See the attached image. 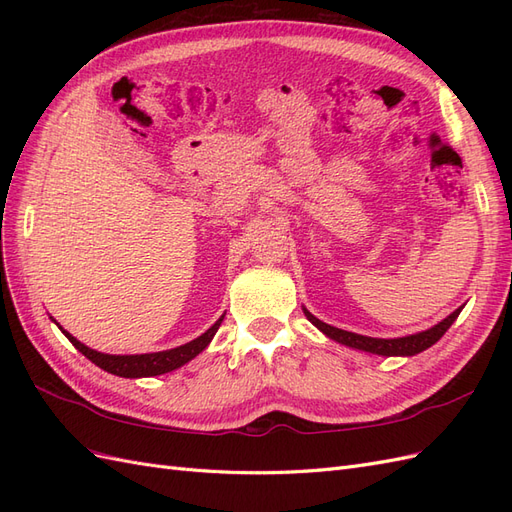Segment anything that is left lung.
I'll return each instance as SVG.
<instances>
[{
	"instance_id": "obj_1",
	"label": "left lung",
	"mask_w": 512,
	"mask_h": 512,
	"mask_svg": "<svg viewBox=\"0 0 512 512\" xmlns=\"http://www.w3.org/2000/svg\"><path fill=\"white\" fill-rule=\"evenodd\" d=\"M461 307H457L451 316H446L442 322L433 324L431 329L421 331V333H412L406 337H391V339H384V337H367V335H359V333H352V331H344V329H337L331 327V324L318 320L312 312H307L303 307V314L307 316V320L314 324L318 331H322L333 342L348 346L352 350H361V352H369V354H378V356H414L418 352H423L427 348H431L433 344L438 342V339L451 329V324L457 320V316L461 314Z\"/></svg>"
}]
</instances>
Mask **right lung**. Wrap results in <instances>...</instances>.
<instances>
[{
    "label": "right lung",
    "instance_id": "obj_1",
    "mask_svg": "<svg viewBox=\"0 0 512 512\" xmlns=\"http://www.w3.org/2000/svg\"><path fill=\"white\" fill-rule=\"evenodd\" d=\"M222 320H224V316H220L218 322H215L211 329H207L203 335H198L188 344L170 348V350H162V352H147V354H104V352L87 348L85 344L79 342V339L72 337L68 331H64L61 327L59 329L70 339L76 350L85 354L87 359L91 363H96L100 369L108 371V374H115L121 378H149V376L168 374V371L179 369L181 365L190 363L194 356H198L211 344V339L215 333H218Z\"/></svg>",
    "mask_w": 512,
    "mask_h": 512
}]
</instances>
